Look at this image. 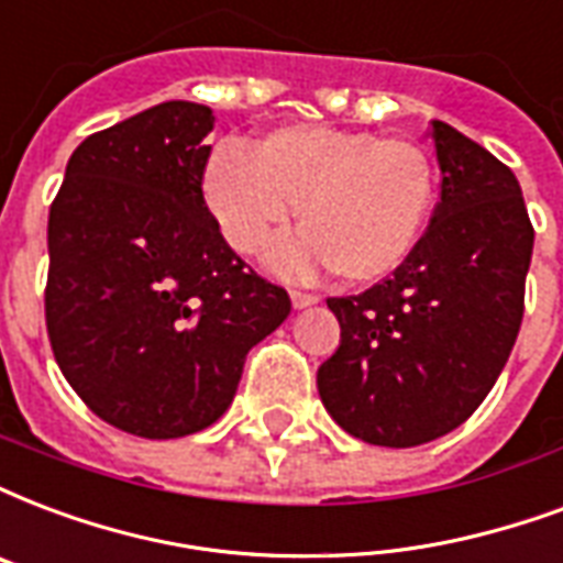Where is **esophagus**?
Returning a JSON list of instances; mask_svg holds the SVG:
<instances>
[{"instance_id": "obj_1", "label": "esophagus", "mask_w": 563, "mask_h": 563, "mask_svg": "<svg viewBox=\"0 0 563 563\" xmlns=\"http://www.w3.org/2000/svg\"><path fill=\"white\" fill-rule=\"evenodd\" d=\"M290 302H294V308H308L314 306L317 297L314 294H306V290H290Z\"/></svg>"}]
</instances>
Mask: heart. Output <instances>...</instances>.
Here are the masks:
<instances>
[{
  "label": "heart",
  "instance_id": "heart-1",
  "mask_svg": "<svg viewBox=\"0 0 563 563\" xmlns=\"http://www.w3.org/2000/svg\"><path fill=\"white\" fill-rule=\"evenodd\" d=\"M433 198L424 147L371 130L282 126L255 154L222 142L205 166V201L240 255L264 252L299 207L306 231L269 252L278 276L297 282L327 269L353 287L388 278L416 255Z\"/></svg>",
  "mask_w": 563,
  "mask_h": 563
}]
</instances>
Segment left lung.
I'll return each mask as SVG.
<instances>
[{
    "mask_svg": "<svg viewBox=\"0 0 563 563\" xmlns=\"http://www.w3.org/2000/svg\"><path fill=\"white\" fill-rule=\"evenodd\" d=\"M439 205L395 276L327 306L341 344L317 367L350 437L416 448L466 421L496 386L526 311L534 228L514 172L433 121Z\"/></svg>",
    "mask_w": 563,
    "mask_h": 563,
    "instance_id": "8db88e82",
    "label": "left lung"
}]
</instances>
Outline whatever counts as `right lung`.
Masks as SVG:
<instances>
[{"label":"right lung","mask_w":563,"mask_h":563,"mask_svg":"<svg viewBox=\"0 0 563 563\" xmlns=\"http://www.w3.org/2000/svg\"><path fill=\"white\" fill-rule=\"evenodd\" d=\"M210 106L168 100L76 147L49 207L44 311L65 379L106 424L177 439L234 400L290 314L205 205Z\"/></svg>","instance_id":"obj_1"}]
</instances>
